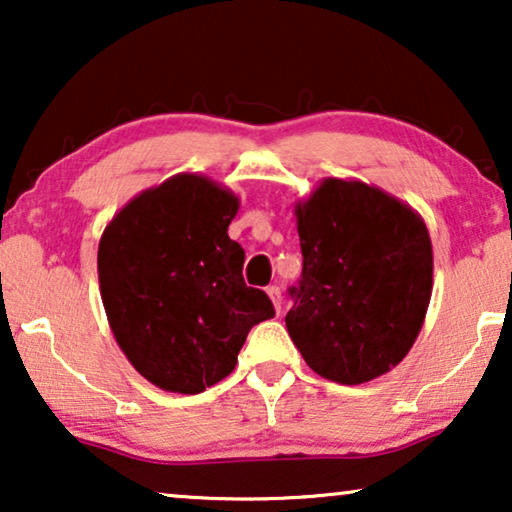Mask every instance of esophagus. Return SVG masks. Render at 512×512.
I'll return each mask as SVG.
<instances>
[{
    "label": "esophagus",
    "mask_w": 512,
    "mask_h": 512,
    "mask_svg": "<svg viewBox=\"0 0 512 512\" xmlns=\"http://www.w3.org/2000/svg\"><path fill=\"white\" fill-rule=\"evenodd\" d=\"M265 293H268V296H270V300H272V305H275L277 314L282 312V291H279V286H268V289H265Z\"/></svg>",
    "instance_id": "1"
}]
</instances>
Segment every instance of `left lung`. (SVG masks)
Returning <instances> with one entry per match:
<instances>
[{
    "label": "left lung",
    "instance_id": "1",
    "mask_svg": "<svg viewBox=\"0 0 512 512\" xmlns=\"http://www.w3.org/2000/svg\"><path fill=\"white\" fill-rule=\"evenodd\" d=\"M303 277L286 331L307 366L338 384L375 380L405 359L433 289L419 212L359 179H321L293 207Z\"/></svg>",
    "mask_w": 512,
    "mask_h": 512
}]
</instances>
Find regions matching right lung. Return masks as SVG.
Instances as JSON below:
<instances>
[{
    "instance_id": "right-lung-1",
    "label": "right lung",
    "mask_w": 512,
    "mask_h": 512,
    "mask_svg": "<svg viewBox=\"0 0 512 512\" xmlns=\"http://www.w3.org/2000/svg\"><path fill=\"white\" fill-rule=\"evenodd\" d=\"M230 188L181 172L135 195L107 223L97 275L109 328L158 389L200 394L235 370L251 326L275 317L244 284V249L228 237Z\"/></svg>"
}]
</instances>
